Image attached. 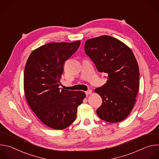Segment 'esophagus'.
Returning <instances> with one entry per match:
<instances>
[{
    "label": "esophagus",
    "instance_id": "esophagus-1",
    "mask_svg": "<svg viewBox=\"0 0 159 159\" xmlns=\"http://www.w3.org/2000/svg\"><path fill=\"white\" fill-rule=\"evenodd\" d=\"M92 93V90H90V89H89L88 90H87V91L85 92V94H86V96H89V94H90Z\"/></svg>",
    "mask_w": 159,
    "mask_h": 159
}]
</instances>
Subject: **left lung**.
Segmentation results:
<instances>
[{
    "mask_svg": "<svg viewBox=\"0 0 159 159\" xmlns=\"http://www.w3.org/2000/svg\"><path fill=\"white\" fill-rule=\"evenodd\" d=\"M85 52L98 70L107 75L106 83L95 89L102 99L98 116L109 123L121 121L132 110L139 89V68L133 53L123 42L106 35L87 40Z\"/></svg>",
    "mask_w": 159,
    "mask_h": 159,
    "instance_id": "1",
    "label": "left lung"
}]
</instances>
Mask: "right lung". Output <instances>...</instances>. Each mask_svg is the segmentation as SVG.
<instances>
[{"mask_svg":"<svg viewBox=\"0 0 159 159\" xmlns=\"http://www.w3.org/2000/svg\"><path fill=\"white\" fill-rule=\"evenodd\" d=\"M80 44V41L44 44L32 52L26 63L24 90L27 102L39 120L53 129L69 127L85 98L83 91L59 88L64 63Z\"/></svg>","mask_w":159,"mask_h":159,"instance_id":"right-lung-1","label":"right lung"}]
</instances>
